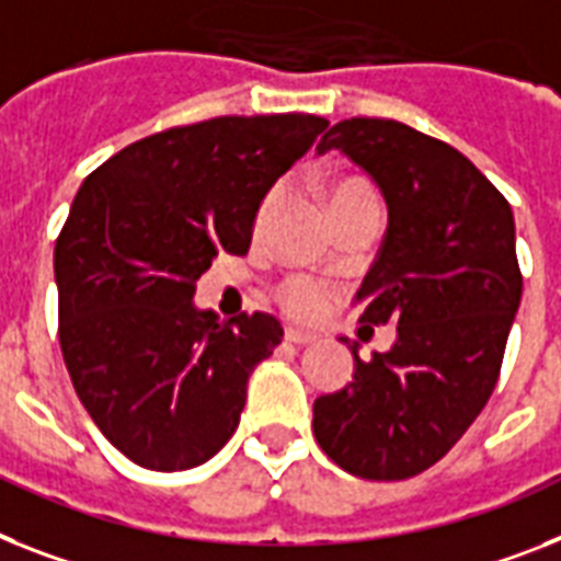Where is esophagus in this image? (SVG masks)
Instances as JSON below:
<instances>
[{
    "instance_id": "obj_1",
    "label": "esophagus",
    "mask_w": 561,
    "mask_h": 561,
    "mask_svg": "<svg viewBox=\"0 0 561 561\" xmlns=\"http://www.w3.org/2000/svg\"><path fill=\"white\" fill-rule=\"evenodd\" d=\"M284 337L295 346H307V344H312V341H314V335H309V332H300V330H291V327L284 332Z\"/></svg>"
}]
</instances>
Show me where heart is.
<instances>
[{"label": "heart", "mask_w": 561, "mask_h": 561, "mask_svg": "<svg viewBox=\"0 0 561 561\" xmlns=\"http://www.w3.org/2000/svg\"><path fill=\"white\" fill-rule=\"evenodd\" d=\"M277 192L280 188L272 186L261 197L257 208H254V231H261V226L266 224V217H270V211L277 203ZM358 197H375L373 188L358 178H341L327 188V203H330L332 211L337 206H344V203L358 201ZM332 298H335V286L312 275H289L275 289L277 307L284 309L289 318H295V321H314V318H321L330 309Z\"/></svg>", "instance_id": "heart-1"}]
</instances>
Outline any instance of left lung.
<instances>
[{
    "label": "left lung",
    "instance_id": "8db88e82",
    "mask_svg": "<svg viewBox=\"0 0 561 561\" xmlns=\"http://www.w3.org/2000/svg\"><path fill=\"white\" fill-rule=\"evenodd\" d=\"M337 148L378 183L390 224L360 284V323H396L390 353L314 401L312 433L346 473L413 479L450 453L502 373L522 300L511 203L461 151L396 119H341Z\"/></svg>",
    "mask_w": 561,
    "mask_h": 561
}]
</instances>
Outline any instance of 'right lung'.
I'll list each match as a JSON object with an SVG mask.
<instances>
[{
  "instance_id": "1",
  "label": "right lung",
  "mask_w": 561,
  "mask_h": 561,
  "mask_svg": "<svg viewBox=\"0 0 561 561\" xmlns=\"http://www.w3.org/2000/svg\"><path fill=\"white\" fill-rule=\"evenodd\" d=\"M330 119L215 117L171 125L94 169L54 247L59 346L105 438L160 473L215 456L238 430L247 378L280 344L270 312H197L217 252L247 254L254 208Z\"/></svg>"
}]
</instances>
